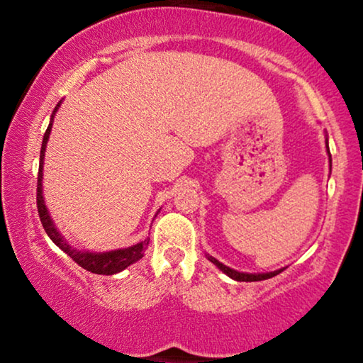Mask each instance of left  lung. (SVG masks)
I'll return each mask as SVG.
<instances>
[{
    "instance_id": "1",
    "label": "left lung",
    "mask_w": 363,
    "mask_h": 363,
    "mask_svg": "<svg viewBox=\"0 0 363 363\" xmlns=\"http://www.w3.org/2000/svg\"><path fill=\"white\" fill-rule=\"evenodd\" d=\"M325 148H327V155H329V163H330V170H332V157H330V152H329V137H327V132H325ZM208 259H210L213 264H215L218 269L225 272V274L228 277H231V279L235 281H242V282H252V281H264V279H269V277H274L279 274V272H282L286 269V267H281V269H276V271H271V272H241V271H236V269H231V267H228L223 264V262H220L216 259V257H213L208 255V252H205Z\"/></svg>"
}]
</instances>
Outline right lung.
<instances>
[{
    "mask_svg": "<svg viewBox=\"0 0 363 363\" xmlns=\"http://www.w3.org/2000/svg\"><path fill=\"white\" fill-rule=\"evenodd\" d=\"M61 102H57L56 108L52 111L51 121H49L48 130L44 133L43 138V147H41V155H39V173H38V213L39 218H41L43 228L44 231L48 233V236L51 238V241L56 245L57 247L66 252L69 257H72L74 261L77 262L79 266L84 267V269L94 272V274H104V276H112L117 274L128 267L133 262H137L138 259H142L143 252L148 247V242H150V238H145V240L137 242V245L128 246V247H121V250H113V251H106V252H92V251H81L77 247L71 246L67 242L66 238H64L61 233H59L57 226L54 225L51 215H49L46 203H44V195H43V167H44V153H46V147H48V140L49 135H51V128H52V122L54 117H56L57 108L61 107ZM157 216V215H155Z\"/></svg>",
    "mask_w": 363,
    "mask_h": 363,
    "instance_id": "add662e5",
    "label": "right lung"
}]
</instances>
